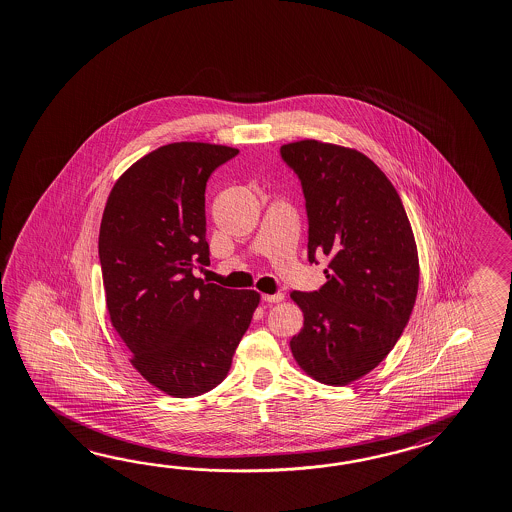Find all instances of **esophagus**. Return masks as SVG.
Listing matches in <instances>:
<instances>
[{"instance_id": "esophagus-1", "label": "esophagus", "mask_w": 512, "mask_h": 512, "mask_svg": "<svg viewBox=\"0 0 512 512\" xmlns=\"http://www.w3.org/2000/svg\"><path fill=\"white\" fill-rule=\"evenodd\" d=\"M265 302L269 304H276V302H282L284 300V293H274V295H262Z\"/></svg>"}]
</instances>
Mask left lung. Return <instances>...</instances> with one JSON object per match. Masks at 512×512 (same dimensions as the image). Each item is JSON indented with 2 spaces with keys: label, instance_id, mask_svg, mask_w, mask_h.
Returning a JSON list of instances; mask_svg holds the SVG:
<instances>
[{
  "label": "left lung",
  "instance_id": "1",
  "mask_svg": "<svg viewBox=\"0 0 512 512\" xmlns=\"http://www.w3.org/2000/svg\"><path fill=\"white\" fill-rule=\"evenodd\" d=\"M308 212V258L328 256V282L293 291L304 326L289 346L300 369L348 385L378 367L411 317L418 252L404 204L369 156L317 140L280 147Z\"/></svg>",
  "mask_w": 512,
  "mask_h": 512
}]
</instances>
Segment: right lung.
Returning <instances> with one entry per match:
<instances>
[{
    "mask_svg": "<svg viewBox=\"0 0 512 512\" xmlns=\"http://www.w3.org/2000/svg\"><path fill=\"white\" fill-rule=\"evenodd\" d=\"M238 149L169 143L132 164L114 184L99 230V262L114 330L131 363L175 398L208 393L225 380L256 291L195 278L210 265L206 182Z\"/></svg>",
    "mask_w": 512,
    "mask_h": 512,
    "instance_id": "obj_1",
    "label": "right lung"
}]
</instances>
